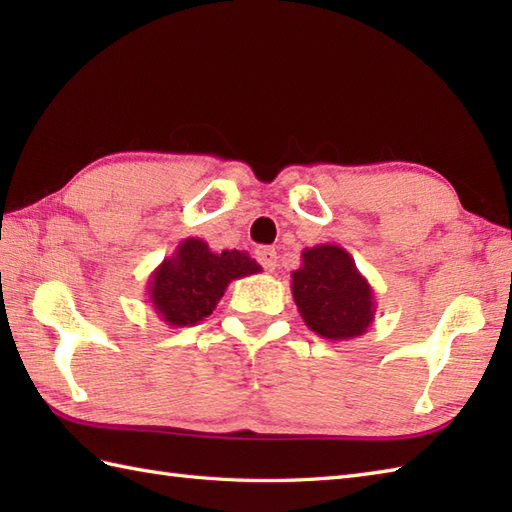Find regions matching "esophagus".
<instances>
[{
  "mask_svg": "<svg viewBox=\"0 0 512 512\" xmlns=\"http://www.w3.org/2000/svg\"><path fill=\"white\" fill-rule=\"evenodd\" d=\"M255 257H257V262L268 270V273H273V270L277 268V250H275V248L259 246V248L255 250Z\"/></svg>",
  "mask_w": 512,
  "mask_h": 512,
  "instance_id": "esophagus-1",
  "label": "esophagus"
}]
</instances>
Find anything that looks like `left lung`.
<instances>
[{"label":"left lung","instance_id":"8db88e82","mask_svg":"<svg viewBox=\"0 0 512 512\" xmlns=\"http://www.w3.org/2000/svg\"><path fill=\"white\" fill-rule=\"evenodd\" d=\"M292 277V299L303 323L328 341H350L367 332L376 301L354 257L339 244H319L301 253Z\"/></svg>","mask_w":512,"mask_h":512}]
</instances>
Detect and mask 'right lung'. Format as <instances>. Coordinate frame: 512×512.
<instances>
[{"label": "right lung", "mask_w": 512, "mask_h": 512, "mask_svg": "<svg viewBox=\"0 0 512 512\" xmlns=\"http://www.w3.org/2000/svg\"><path fill=\"white\" fill-rule=\"evenodd\" d=\"M262 273L246 250L213 253L200 237H187L151 273L147 301L171 328H191L213 314L233 279Z\"/></svg>", "instance_id": "obj_1"}]
</instances>
